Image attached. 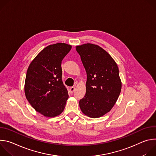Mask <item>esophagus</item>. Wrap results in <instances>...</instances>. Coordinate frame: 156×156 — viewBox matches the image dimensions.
<instances>
[{"label": "esophagus", "instance_id": "1", "mask_svg": "<svg viewBox=\"0 0 156 156\" xmlns=\"http://www.w3.org/2000/svg\"><path fill=\"white\" fill-rule=\"evenodd\" d=\"M75 87H70V92L71 93H73V92H74V91H75Z\"/></svg>", "mask_w": 156, "mask_h": 156}]
</instances>
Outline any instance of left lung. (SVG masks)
Returning <instances> with one entry per match:
<instances>
[{
    "label": "left lung",
    "mask_w": 156,
    "mask_h": 156,
    "mask_svg": "<svg viewBox=\"0 0 156 156\" xmlns=\"http://www.w3.org/2000/svg\"><path fill=\"white\" fill-rule=\"evenodd\" d=\"M87 74L86 94L80 100L82 112L99 118L111 110L121 92L118 66L105 50L98 45L84 44L76 48Z\"/></svg>",
    "instance_id": "8db88e82"
}]
</instances>
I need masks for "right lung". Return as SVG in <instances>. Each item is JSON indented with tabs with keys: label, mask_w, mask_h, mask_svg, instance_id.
Returning <instances> with one entry per match:
<instances>
[{
	"label": "right lung",
	"mask_w": 156,
	"mask_h": 156,
	"mask_svg": "<svg viewBox=\"0 0 156 156\" xmlns=\"http://www.w3.org/2000/svg\"><path fill=\"white\" fill-rule=\"evenodd\" d=\"M71 48L72 46L65 43L49 45L37 54L28 69L26 98L37 112L45 117L60 115L69 98L62 80L61 64Z\"/></svg>",
	"instance_id": "add662e5"
}]
</instances>
